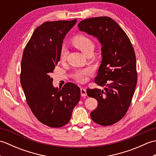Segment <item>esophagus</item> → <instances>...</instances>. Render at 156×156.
<instances>
[{"instance_id": "1", "label": "esophagus", "mask_w": 156, "mask_h": 156, "mask_svg": "<svg viewBox=\"0 0 156 156\" xmlns=\"http://www.w3.org/2000/svg\"><path fill=\"white\" fill-rule=\"evenodd\" d=\"M80 92H81V96H82V97H86V96L87 95V90H86L85 88H80Z\"/></svg>"}]
</instances>
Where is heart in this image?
<instances>
[{
    "instance_id": "heart-1",
    "label": "heart",
    "mask_w": 156,
    "mask_h": 156,
    "mask_svg": "<svg viewBox=\"0 0 156 156\" xmlns=\"http://www.w3.org/2000/svg\"><path fill=\"white\" fill-rule=\"evenodd\" d=\"M71 44L86 55H87L89 53L92 52L94 49V43L92 39L88 36L82 34H79L74 36L71 39ZM67 55L68 52L66 49L64 48H62L60 53H59L60 61H66L67 59ZM90 73L91 70L89 68L79 69L74 73L73 75V78L76 82L84 83L87 80V76L90 74Z\"/></svg>"
}]
</instances>
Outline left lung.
Here are the masks:
<instances>
[{
  "label": "left lung",
  "instance_id": "left-lung-1",
  "mask_svg": "<svg viewBox=\"0 0 156 156\" xmlns=\"http://www.w3.org/2000/svg\"><path fill=\"white\" fill-rule=\"evenodd\" d=\"M78 26L80 31L97 37L102 45V64L94 81L105 88L87 90L88 97L98 102L91 119L102 126L113 125L127 112L137 85L134 49L125 32L108 16L84 19Z\"/></svg>",
  "mask_w": 156,
  "mask_h": 156
}]
</instances>
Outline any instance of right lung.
Segmentation results:
<instances>
[{
    "label": "right lung",
    "mask_w": 156,
    "mask_h": 156,
    "mask_svg": "<svg viewBox=\"0 0 156 156\" xmlns=\"http://www.w3.org/2000/svg\"><path fill=\"white\" fill-rule=\"evenodd\" d=\"M77 20L48 21L35 29L23 54L20 80L26 101L43 124L61 127L70 120L80 101V89L68 82L62 89L53 87V73L66 34Z\"/></svg>",
    "instance_id": "1"
}]
</instances>
